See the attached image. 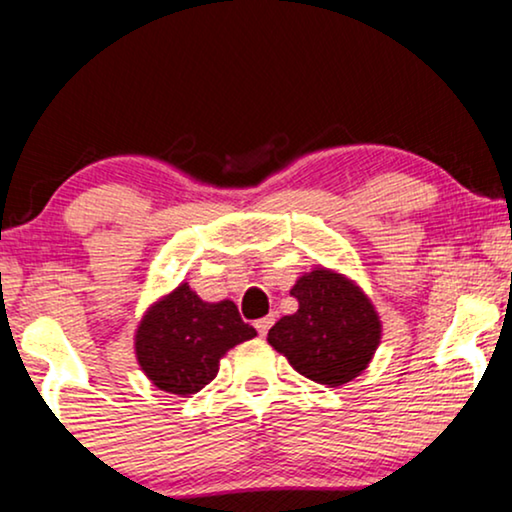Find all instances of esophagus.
<instances>
[{
	"instance_id": "obj_1",
	"label": "esophagus",
	"mask_w": 512,
	"mask_h": 512,
	"mask_svg": "<svg viewBox=\"0 0 512 512\" xmlns=\"http://www.w3.org/2000/svg\"><path fill=\"white\" fill-rule=\"evenodd\" d=\"M273 323H275V315H273V313L266 315V318L256 320V330H258V334H261V337H266L270 327H273Z\"/></svg>"
}]
</instances>
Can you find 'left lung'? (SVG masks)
<instances>
[{"label":"left lung","mask_w":512,"mask_h":512,"mask_svg":"<svg viewBox=\"0 0 512 512\" xmlns=\"http://www.w3.org/2000/svg\"><path fill=\"white\" fill-rule=\"evenodd\" d=\"M289 294L299 308L270 327L268 344L299 375L325 387L361 375L382 342V318L363 287L339 270L315 266Z\"/></svg>","instance_id":"8db88e82"}]
</instances>
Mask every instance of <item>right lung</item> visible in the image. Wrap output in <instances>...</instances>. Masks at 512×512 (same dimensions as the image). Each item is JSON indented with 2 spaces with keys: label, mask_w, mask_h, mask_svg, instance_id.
Wrapping results in <instances>:
<instances>
[{
  "label": "right lung",
  "mask_w": 512,
  "mask_h": 512,
  "mask_svg": "<svg viewBox=\"0 0 512 512\" xmlns=\"http://www.w3.org/2000/svg\"><path fill=\"white\" fill-rule=\"evenodd\" d=\"M254 337L230 299L204 301L189 282H180L147 306L132 346L156 389L192 396L216 380L227 351Z\"/></svg>",
  "instance_id": "obj_1"
}]
</instances>
